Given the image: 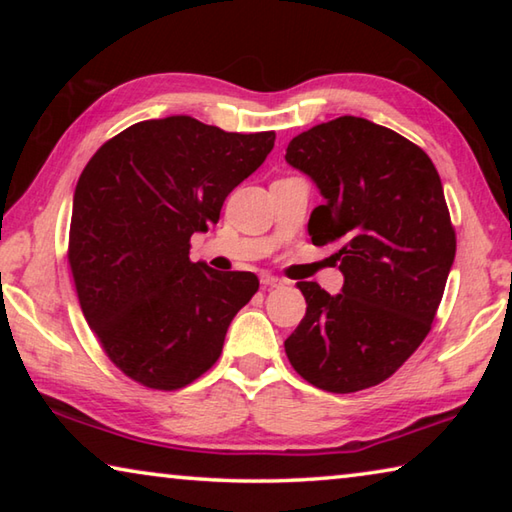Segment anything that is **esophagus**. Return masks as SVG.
<instances>
[{
  "label": "esophagus",
  "instance_id": "obj_1",
  "mask_svg": "<svg viewBox=\"0 0 512 512\" xmlns=\"http://www.w3.org/2000/svg\"><path fill=\"white\" fill-rule=\"evenodd\" d=\"M259 280H262V284H264V287H282V280H280V277H275V275H268V273H264L262 277H259Z\"/></svg>",
  "mask_w": 512,
  "mask_h": 512
}]
</instances>
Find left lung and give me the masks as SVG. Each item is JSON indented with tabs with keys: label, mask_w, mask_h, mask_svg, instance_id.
Masks as SVG:
<instances>
[{
	"label": "left lung",
	"mask_w": 512,
	"mask_h": 512,
	"mask_svg": "<svg viewBox=\"0 0 512 512\" xmlns=\"http://www.w3.org/2000/svg\"><path fill=\"white\" fill-rule=\"evenodd\" d=\"M284 158L323 194L307 230L314 246H339L345 277L339 296L298 282L307 314L284 350L327 393L377 386L427 339L443 300L456 255L443 183L418 144L350 115L293 137Z\"/></svg>",
	"instance_id": "8db88e82"
}]
</instances>
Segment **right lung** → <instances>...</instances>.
<instances>
[{
	"instance_id": "obj_1",
	"label": "right lung",
	"mask_w": 512,
	"mask_h": 512,
	"mask_svg": "<svg viewBox=\"0 0 512 512\" xmlns=\"http://www.w3.org/2000/svg\"><path fill=\"white\" fill-rule=\"evenodd\" d=\"M275 133H225L194 117L146 119L85 164L67 262L106 357L137 384L178 391L221 357L257 275L189 259L225 196L266 160Z\"/></svg>"
}]
</instances>
